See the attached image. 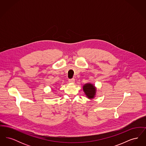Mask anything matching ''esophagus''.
<instances>
[{
  "instance_id": "1",
  "label": "esophagus",
  "mask_w": 146,
  "mask_h": 146,
  "mask_svg": "<svg viewBox=\"0 0 146 146\" xmlns=\"http://www.w3.org/2000/svg\"><path fill=\"white\" fill-rule=\"evenodd\" d=\"M68 82H69V83H74L75 82V79L74 78L70 79H69Z\"/></svg>"
}]
</instances>
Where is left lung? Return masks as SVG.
I'll return each instance as SVG.
<instances>
[{
    "label": "left lung",
    "instance_id": "obj_1",
    "mask_svg": "<svg viewBox=\"0 0 146 146\" xmlns=\"http://www.w3.org/2000/svg\"><path fill=\"white\" fill-rule=\"evenodd\" d=\"M83 90L86 96L89 98H92L95 97L96 94V88L92 84L88 83L84 85Z\"/></svg>",
    "mask_w": 146,
    "mask_h": 146
}]
</instances>
